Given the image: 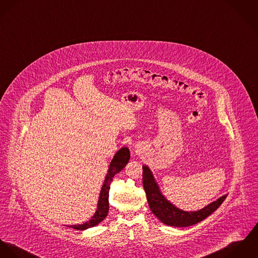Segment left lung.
<instances>
[{
  "label": "left lung",
  "instance_id": "obj_1",
  "mask_svg": "<svg viewBox=\"0 0 258 258\" xmlns=\"http://www.w3.org/2000/svg\"><path fill=\"white\" fill-rule=\"evenodd\" d=\"M143 184L147 202L151 212L165 225L171 227L186 228L189 226L196 225L198 223L208 218L213 214L224 201L226 200L228 195L222 196L219 199L199 211L195 212H186L176 208L172 203L167 200L162 193L153 177L151 170L148 166H143Z\"/></svg>",
  "mask_w": 258,
  "mask_h": 258
}]
</instances>
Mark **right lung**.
Here are the masks:
<instances>
[{"label": "right lung", "instance_id": "right-lung-1", "mask_svg": "<svg viewBox=\"0 0 258 258\" xmlns=\"http://www.w3.org/2000/svg\"><path fill=\"white\" fill-rule=\"evenodd\" d=\"M130 157H131V154H130V149L127 147H121L115 153L113 160L111 161L108 173L105 177V181L100 192L97 211L95 212L91 220H89L88 222L82 225H72V226H66V227L77 229V230H84L89 228L96 227L102 221H104V219L108 216V212H109V191H110L111 182L113 181V178L115 174L121 171L122 168L127 164Z\"/></svg>", "mask_w": 258, "mask_h": 258}]
</instances>
